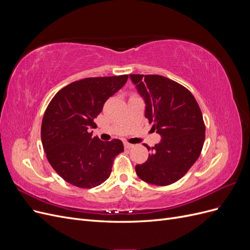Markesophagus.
Wrapping results in <instances>:
<instances>
[{
    "instance_id": "esophagus-1",
    "label": "esophagus",
    "mask_w": 250,
    "mask_h": 250,
    "mask_svg": "<svg viewBox=\"0 0 250 250\" xmlns=\"http://www.w3.org/2000/svg\"><path fill=\"white\" fill-rule=\"evenodd\" d=\"M124 147H125V149H130V148L133 147V145H132V144H129V143L125 142V143H124Z\"/></svg>"
}]
</instances>
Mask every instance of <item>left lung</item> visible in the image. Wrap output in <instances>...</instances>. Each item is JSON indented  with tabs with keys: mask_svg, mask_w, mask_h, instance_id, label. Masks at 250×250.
I'll list each match as a JSON object with an SVG mask.
<instances>
[{
	"mask_svg": "<svg viewBox=\"0 0 250 250\" xmlns=\"http://www.w3.org/2000/svg\"><path fill=\"white\" fill-rule=\"evenodd\" d=\"M146 103L145 116L162 140L148 160L135 166L138 176L148 184L176 183L198 160L206 139L202 112L192 93L184 85L160 75L131 74Z\"/></svg>",
	"mask_w": 250,
	"mask_h": 250,
	"instance_id": "left-lung-1",
	"label": "left lung"
}]
</instances>
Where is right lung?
I'll list each match as a JSON object with an SVG mask.
<instances>
[{
	"mask_svg": "<svg viewBox=\"0 0 250 250\" xmlns=\"http://www.w3.org/2000/svg\"><path fill=\"white\" fill-rule=\"evenodd\" d=\"M128 75L74 81L53 97L42 122V143L60 177L82 188L101 185L115 157L124 151L122 141L103 142L89 132L109 97L122 88Z\"/></svg>",
	"mask_w": 250,
	"mask_h": 250,
	"instance_id": "add662e5",
	"label": "right lung"
}]
</instances>
